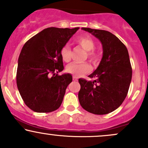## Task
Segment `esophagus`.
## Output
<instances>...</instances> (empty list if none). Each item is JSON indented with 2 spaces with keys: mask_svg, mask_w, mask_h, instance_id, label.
<instances>
[{
  "mask_svg": "<svg viewBox=\"0 0 148 148\" xmlns=\"http://www.w3.org/2000/svg\"><path fill=\"white\" fill-rule=\"evenodd\" d=\"M73 80H74V81H77L78 80V78L76 77V76H73Z\"/></svg>",
  "mask_w": 148,
  "mask_h": 148,
  "instance_id": "1",
  "label": "esophagus"
}]
</instances>
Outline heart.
<instances>
[{"label": "heart", "instance_id": "b5f03b06", "mask_svg": "<svg viewBox=\"0 0 148 148\" xmlns=\"http://www.w3.org/2000/svg\"><path fill=\"white\" fill-rule=\"evenodd\" d=\"M76 43L82 46L84 50L87 51V56L93 62L98 60V54L93 49L95 47V43L91 37L88 36H83L76 39ZM62 59L66 62L71 60V50L69 45H66L62 48L60 50ZM91 66L89 63H77L73 62L66 66V71L74 76L82 75L91 71Z\"/></svg>", "mask_w": 148, "mask_h": 148}]
</instances>
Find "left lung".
<instances>
[{
	"label": "left lung",
	"mask_w": 148,
	"mask_h": 148,
	"mask_svg": "<svg viewBox=\"0 0 148 148\" xmlns=\"http://www.w3.org/2000/svg\"><path fill=\"white\" fill-rule=\"evenodd\" d=\"M100 40L103 58L96 69L88 76L95 80L79 79L80 105L94 114H106L117 109L127 95L132 78L129 52L115 35L108 31L82 28Z\"/></svg>",
	"instance_id": "obj_1"
}]
</instances>
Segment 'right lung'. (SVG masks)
Listing matches in <instances>:
<instances>
[{
  "mask_svg": "<svg viewBox=\"0 0 148 148\" xmlns=\"http://www.w3.org/2000/svg\"><path fill=\"white\" fill-rule=\"evenodd\" d=\"M49 27L24 45L18 59L17 86L24 103L33 111L51 112L62 103L66 88L72 82L64 69L60 50L79 29Z\"/></svg>",
  "mask_w": 148,
  "mask_h": 148,
  "instance_id": "obj_1",
  "label": "right lung"
}]
</instances>
